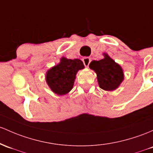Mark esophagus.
<instances>
[{
	"label": "esophagus",
	"instance_id": "esophagus-1",
	"mask_svg": "<svg viewBox=\"0 0 153 153\" xmlns=\"http://www.w3.org/2000/svg\"><path fill=\"white\" fill-rule=\"evenodd\" d=\"M83 62L85 67H88V65H89L91 62V58L85 56V57L83 59Z\"/></svg>",
	"mask_w": 153,
	"mask_h": 153
}]
</instances>
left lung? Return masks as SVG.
<instances>
[{
    "label": "left lung",
    "instance_id": "left-lung-1",
    "mask_svg": "<svg viewBox=\"0 0 153 153\" xmlns=\"http://www.w3.org/2000/svg\"><path fill=\"white\" fill-rule=\"evenodd\" d=\"M105 58L99 61H92L89 68L97 73L100 87L103 90H115L124 79L121 67L112 59L107 53H104Z\"/></svg>",
    "mask_w": 153,
    "mask_h": 153
}]
</instances>
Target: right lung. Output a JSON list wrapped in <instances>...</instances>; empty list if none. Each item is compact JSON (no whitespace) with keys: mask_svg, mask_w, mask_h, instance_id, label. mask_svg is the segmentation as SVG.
Here are the masks:
<instances>
[{"mask_svg":"<svg viewBox=\"0 0 153 153\" xmlns=\"http://www.w3.org/2000/svg\"><path fill=\"white\" fill-rule=\"evenodd\" d=\"M84 68L78 59H69L62 57L58 65L47 71L46 83L52 91L57 95H65L73 88L75 76L79 70Z\"/></svg>","mask_w":153,"mask_h":153,"instance_id":"obj_1","label":"right lung"}]
</instances>
